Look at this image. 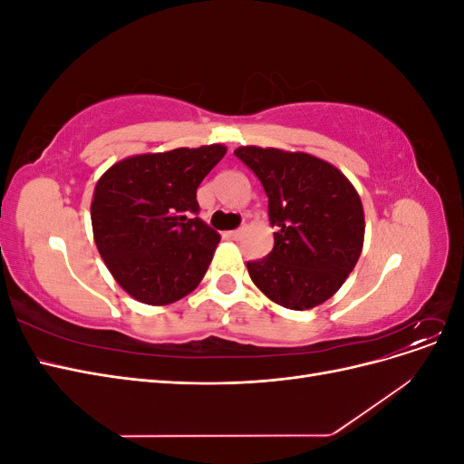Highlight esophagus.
Here are the masks:
<instances>
[{"label":"esophagus","instance_id":"34e87169","mask_svg":"<svg viewBox=\"0 0 464 464\" xmlns=\"http://www.w3.org/2000/svg\"><path fill=\"white\" fill-rule=\"evenodd\" d=\"M242 234H244V228H236V230H230V232H227V236L230 237V240H240Z\"/></svg>","mask_w":464,"mask_h":464}]
</instances>
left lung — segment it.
<instances>
[{
  "label": "left lung",
  "instance_id": "8db88e82",
  "mask_svg": "<svg viewBox=\"0 0 464 464\" xmlns=\"http://www.w3.org/2000/svg\"><path fill=\"white\" fill-rule=\"evenodd\" d=\"M234 154L269 198L276 228L266 257L247 261L256 286L288 310L329 300L353 273L363 246V208L341 170L305 152L240 147Z\"/></svg>",
  "mask_w": 464,
  "mask_h": 464
}]
</instances>
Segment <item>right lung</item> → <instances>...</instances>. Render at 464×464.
<instances>
[{
    "label": "right lung",
    "mask_w": 464,
    "mask_h": 464,
    "mask_svg": "<svg viewBox=\"0 0 464 464\" xmlns=\"http://www.w3.org/2000/svg\"><path fill=\"white\" fill-rule=\"evenodd\" d=\"M224 154L222 145L137 154L98 179V254L135 300L166 305L201 283L220 236L198 217V188Z\"/></svg>",
    "instance_id": "1"
}]
</instances>
